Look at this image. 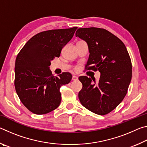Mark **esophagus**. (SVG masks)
<instances>
[{
	"label": "esophagus",
	"instance_id": "34e87169",
	"mask_svg": "<svg viewBox=\"0 0 147 147\" xmlns=\"http://www.w3.org/2000/svg\"><path fill=\"white\" fill-rule=\"evenodd\" d=\"M72 80H74V81H76V80H78V76L74 75V76H73V78H72Z\"/></svg>",
	"mask_w": 147,
	"mask_h": 147
}]
</instances>
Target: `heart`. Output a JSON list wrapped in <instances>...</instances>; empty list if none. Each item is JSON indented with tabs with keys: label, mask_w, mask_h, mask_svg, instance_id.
I'll return each mask as SVG.
<instances>
[{
	"label": "heart",
	"mask_w": 147,
	"mask_h": 147,
	"mask_svg": "<svg viewBox=\"0 0 147 147\" xmlns=\"http://www.w3.org/2000/svg\"><path fill=\"white\" fill-rule=\"evenodd\" d=\"M76 69H77V67H75V70H76Z\"/></svg>",
	"instance_id": "b5f03b06"
}]
</instances>
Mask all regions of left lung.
Masks as SVG:
<instances>
[{
    "label": "left lung",
    "mask_w": 147,
    "mask_h": 147,
    "mask_svg": "<svg viewBox=\"0 0 147 147\" xmlns=\"http://www.w3.org/2000/svg\"><path fill=\"white\" fill-rule=\"evenodd\" d=\"M76 36L88 45L90 54L86 70L100 73L98 82L88 76L79 77L82 84L79 100L88 110L106 115L123 101L127 93L132 73L130 55L123 42L106 29L78 28Z\"/></svg>",
    "instance_id": "obj_1"
}]
</instances>
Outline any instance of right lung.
Masks as SVG:
<instances>
[{
  "instance_id": "right-lung-1",
  "label": "right lung",
  "mask_w": 147,
  "mask_h": 147,
  "mask_svg": "<svg viewBox=\"0 0 147 147\" xmlns=\"http://www.w3.org/2000/svg\"><path fill=\"white\" fill-rule=\"evenodd\" d=\"M77 27L50 30L35 35L17 54L14 84L21 102L33 113L43 115L54 110L61 102L59 88L72 79L65 72L54 76L49 66L60 56Z\"/></svg>"
}]
</instances>
